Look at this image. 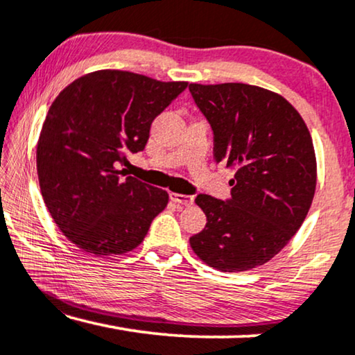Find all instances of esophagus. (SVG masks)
Here are the masks:
<instances>
[{"label": "esophagus", "instance_id": "obj_1", "mask_svg": "<svg viewBox=\"0 0 355 355\" xmlns=\"http://www.w3.org/2000/svg\"><path fill=\"white\" fill-rule=\"evenodd\" d=\"M169 198H171L174 203H178V205H182V207H191L193 203L192 196H184V193L171 192L169 193Z\"/></svg>", "mask_w": 355, "mask_h": 355}]
</instances>
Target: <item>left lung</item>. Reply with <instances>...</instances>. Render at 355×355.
Masks as SVG:
<instances>
[{
  "instance_id": "left-lung-1",
  "label": "left lung",
  "mask_w": 355,
  "mask_h": 355,
  "mask_svg": "<svg viewBox=\"0 0 355 355\" xmlns=\"http://www.w3.org/2000/svg\"><path fill=\"white\" fill-rule=\"evenodd\" d=\"M189 90L211 128L213 158L236 169L231 198L197 196L207 225L189 242L211 268H255L288 244L312 205V137L294 106L261 87L232 82Z\"/></svg>"
}]
</instances>
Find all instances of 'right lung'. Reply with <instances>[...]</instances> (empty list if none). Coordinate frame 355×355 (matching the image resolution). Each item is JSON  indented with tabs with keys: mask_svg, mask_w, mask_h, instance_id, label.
Segmentation results:
<instances>
[{
	"mask_svg": "<svg viewBox=\"0 0 355 355\" xmlns=\"http://www.w3.org/2000/svg\"><path fill=\"white\" fill-rule=\"evenodd\" d=\"M186 87L103 69L53 101L37 144L38 182L51 218L79 249L98 257L130 252L166 208V191L118 166L142 152L153 119Z\"/></svg>",
	"mask_w": 355,
	"mask_h": 355,
	"instance_id": "add662e5",
	"label": "right lung"
}]
</instances>
